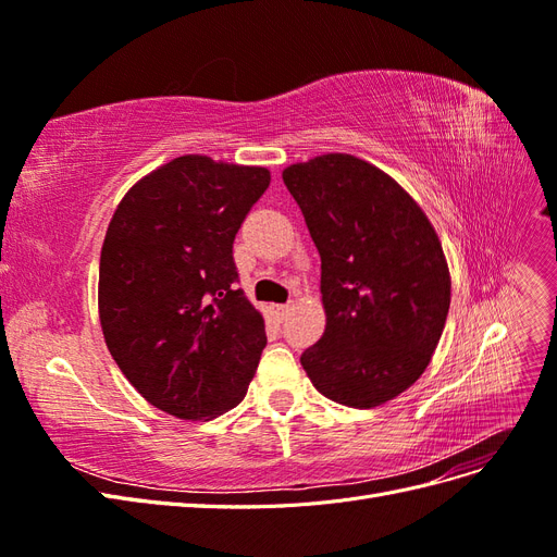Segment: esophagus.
Returning <instances> with one entry per match:
<instances>
[{
    "instance_id": "1",
    "label": "esophagus",
    "mask_w": 557,
    "mask_h": 557,
    "mask_svg": "<svg viewBox=\"0 0 557 557\" xmlns=\"http://www.w3.org/2000/svg\"><path fill=\"white\" fill-rule=\"evenodd\" d=\"M272 311H274V315H276L278 320H283L285 315H288L290 305H272Z\"/></svg>"
}]
</instances>
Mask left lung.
I'll list each match as a JSON object with an SVG mask.
<instances>
[{
  "mask_svg": "<svg viewBox=\"0 0 557 557\" xmlns=\"http://www.w3.org/2000/svg\"><path fill=\"white\" fill-rule=\"evenodd\" d=\"M320 252L325 332L301 367L327 399L372 409L425 372L450 307V274L425 211L348 153L283 170Z\"/></svg>",
  "mask_w": 557,
  "mask_h": 557,
  "instance_id": "left-lung-1",
  "label": "left lung"
}]
</instances>
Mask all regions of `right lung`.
<instances>
[{"label": "right lung", "mask_w": 557, "mask_h": 557, "mask_svg": "<svg viewBox=\"0 0 557 557\" xmlns=\"http://www.w3.org/2000/svg\"><path fill=\"white\" fill-rule=\"evenodd\" d=\"M267 166L181 156L117 205L99 258V323L137 393L181 420L246 397L264 318L237 290L234 237L269 188Z\"/></svg>", "instance_id": "right-lung-1"}]
</instances>
